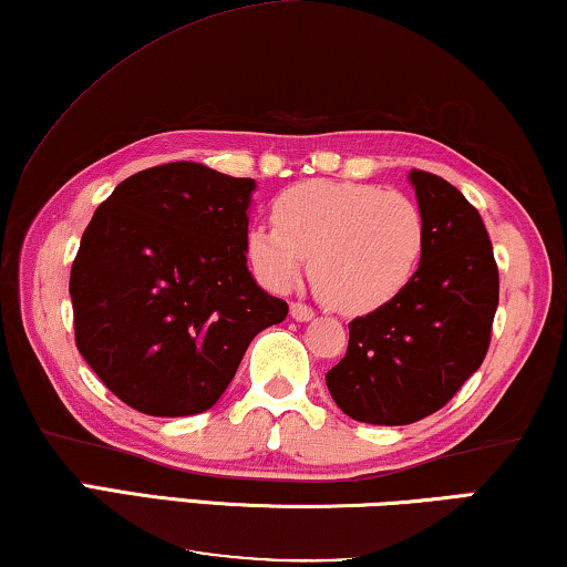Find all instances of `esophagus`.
Listing matches in <instances>:
<instances>
[{"label":"esophagus","mask_w":567,"mask_h":567,"mask_svg":"<svg viewBox=\"0 0 567 567\" xmlns=\"http://www.w3.org/2000/svg\"><path fill=\"white\" fill-rule=\"evenodd\" d=\"M290 316H292V320H298V322H310L312 318H316V310L308 308V305H302V302H292L290 305Z\"/></svg>","instance_id":"34e87169"}]
</instances>
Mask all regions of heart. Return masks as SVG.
I'll return each instance as SVG.
<instances>
[{
    "label": "heart",
    "mask_w": 567,
    "mask_h": 567,
    "mask_svg": "<svg viewBox=\"0 0 567 567\" xmlns=\"http://www.w3.org/2000/svg\"><path fill=\"white\" fill-rule=\"evenodd\" d=\"M272 219L247 229V259L259 280L287 290L308 257L318 298L350 316L401 295L424 255L419 204L375 184L300 182L277 196Z\"/></svg>",
    "instance_id": "heart-1"
}]
</instances>
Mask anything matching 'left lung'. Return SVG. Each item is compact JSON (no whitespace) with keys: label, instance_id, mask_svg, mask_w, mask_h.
Segmentation results:
<instances>
[{"label":"left lung","instance_id":"8db88e82","mask_svg":"<svg viewBox=\"0 0 567 567\" xmlns=\"http://www.w3.org/2000/svg\"><path fill=\"white\" fill-rule=\"evenodd\" d=\"M426 241L416 275L391 302L350 322L346 358L326 373L350 419L406 426L439 411L489 348L499 275L480 212L460 188L409 171Z\"/></svg>","mask_w":567,"mask_h":567}]
</instances>
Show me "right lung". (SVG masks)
<instances>
[{
    "label": "right lung",
    "mask_w": 567,
    "mask_h": 567,
    "mask_svg": "<svg viewBox=\"0 0 567 567\" xmlns=\"http://www.w3.org/2000/svg\"><path fill=\"white\" fill-rule=\"evenodd\" d=\"M255 188L178 161L128 176L95 209L70 272L75 343L131 409H212L251 338L287 318L247 267Z\"/></svg>",
    "instance_id": "obj_1"
}]
</instances>
